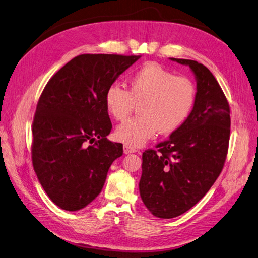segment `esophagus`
I'll use <instances>...</instances> for the list:
<instances>
[{"label":"esophagus","instance_id":"obj_1","mask_svg":"<svg viewBox=\"0 0 258 258\" xmlns=\"http://www.w3.org/2000/svg\"><path fill=\"white\" fill-rule=\"evenodd\" d=\"M137 150L135 148H132L131 145L128 144H124L123 145V153L124 154H130V153H136Z\"/></svg>","mask_w":258,"mask_h":258}]
</instances>
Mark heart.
Wrapping results in <instances>:
<instances>
[{
  "instance_id": "obj_1",
  "label": "heart",
  "mask_w": 258,
  "mask_h": 258,
  "mask_svg": "<svg viewBox=\"0 0 258 258\" xmlns=\"http://www.w3.org/2000/svg\"><path fill=\"white\" fill-rule=\"evenodd\" d=\"M139 116L116 129V138L131 146H140L159 131H176L189 117L196 102V87L185 77L175 76L154 61L146 62L129 78V91L113 83L105 92L107 112L116 120L127 119L139 103Z\"/></svg>"
}]
</instances>
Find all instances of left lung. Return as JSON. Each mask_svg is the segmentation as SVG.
I'll list each match as a JSON object with an SVG mask.
<instances>
[{
	"mask_svg": "<svg viewBox=\"0 0 258 258\" xmlns=\"http://www.w3.org/2000/svg\"><path fill=\"white\" fill-rule=\"evenodd\" d=\"M189 66L197 81L189 117L154 150L142 154L139 191L155 217H178L211 189L224 167L230 135V109L213 74L191 59L169 58Z\"/></svg>",
	"mask_w": 258,
	"mask_h": 258,
	"instance_id": "obj_1",
	"label": "left lung"
}]
</instances>
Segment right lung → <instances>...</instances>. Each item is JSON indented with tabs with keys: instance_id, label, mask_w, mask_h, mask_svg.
<instances>
[{
	"instance_id": "add662e5",
	"label": "right lung",
	"mask_w": 258,
	"mask_h": 258,
	"mask_svg": "<svg viewBox=\"0 0 258 258\" xmlns=\"http://www.w3.org/2000/svg\"><path fill=\"white\" fill-rule=\"evenodd\" d=\"M141 55L82 54L47 82L32 123V164L47 197L76 212L101 193L122 144L112 130L105 92Z\"/></svg>"
}]
</instances>
